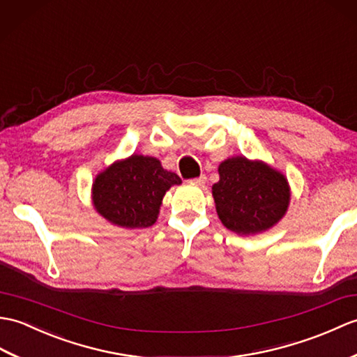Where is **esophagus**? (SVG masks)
I'll return each instance as SVG.
<instances>
[{
  "label": "esophagus",
  "mask_w": 357,
  "mask_h": 357,
  "mask_svg": "<svg viewBox=\"0 0 357 357\" xmlns=\"http://www.w3.org/2000/svg\"><path fill=\"white\" fill-rule=\"evenodd\" d=\"M206 180H208V178H206V176H204V174H202V176H200V177H195V178H192V180H189V181H191V183H192V185H197V186H203V185L206 183Z\"/></svg>",
  "instance_id": "34e87169"
}]
</instances>
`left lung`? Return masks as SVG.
I'll list each match as a JSON object with an SVG mask.
<instances>
[{
	"instance_id": "8db88e82",
	"label": "left lung",
	"mask_w": 357,
	"mask_h": 357,
	"mask_svg": "<svg viewBox=\"0 0 357 357\" xmlns=\"http://www.w3.org/2000/svg\"><path fill=\"white\" fill-rule=\"evenodd\" d=\"M212 186L217 213L229 231L241 235L267 231L287 211L290 191L286 177L263 162L227 158Z\"/></svg>"
}]
</instances>
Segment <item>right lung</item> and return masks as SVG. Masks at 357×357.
<instances>
[{
	"mask_svg": "<svg viewBox=\"0 0 357 357\" xmlns=\"http://www.w3.org/2000/svg\"><path fill=\"white\" fill-rule=\"evenodd\" d=\"M181 180L163 169L154 157L136 155L116 162L93 183L94 208L113 225L122 227L153 226L165 192Z\"/></svg>",
	"mask_w": 357,
	"mask_h": 357,
	"instance_id": "1",
	"label": "right lung"
}]
</instances>
